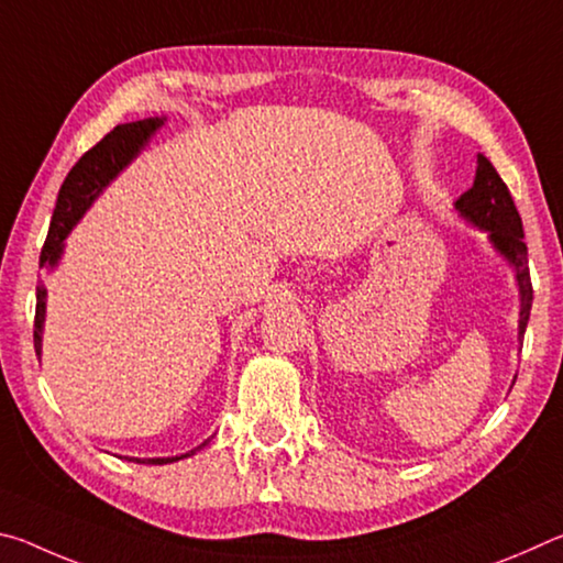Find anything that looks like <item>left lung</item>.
Returning <instances> with one entry per match:
<instances>
[{"mask_svg":"<svg viewBox=\"0 0 563 563\" xmlns=\"http://www.w3.org/2000/svg\"><path fill=\"white\" fill-rule=\"evenodd\" d=\"M454 211L474 228L487 233V241L499 253V258L509 263L514 271L519 290V342L527 332L529 312H531V278H529V258L527 243H523V228L517 206L504 184L497 168L489 164L487 156H476V176L470 190L454 201ZM517 379V377H514Z\"/></svg>","mask_w":563,"mask_h":563,"instance_id":"left-lung-1","label":"left lung"}]
</instances>
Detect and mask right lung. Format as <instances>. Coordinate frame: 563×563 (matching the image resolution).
I'll list each match as a JSON object with an SVG mask.
<instances>
[{"label":"right lung","mask_w":563,"mask_h":563,"mask_svg":"<svg viewBox=\"0 0 563 563\" xmlns=\"http://www.w3.org/2000/svg\"><path fill=\"white\" fill-rule=\"evenodd\" d=\"M166 117H151L131 123H119L117 129L109 131L97 146L89 148L76 166L69 170V176L62 184L59 198H56V208L52 216L49 235H46V243L42 247L40 268L54 271L59 265L66 238L74 231V225L81 221L84 213L89 211L91 203L109 188V184L117 178L123 168H126L133 158H136L141 151L148 146V141L156 136V131L164 126ZM44 320H46V288L40 285L36 288V316H34V350L42 360V335H44ZM211 442L206 440L201 446L190 450L178 456H151V460H139V456H131L129 462H141V464H170L178 460H186V456L196 454L198 450Z\"/></svg>","instance_id":"add662e5"}]
</instances>
